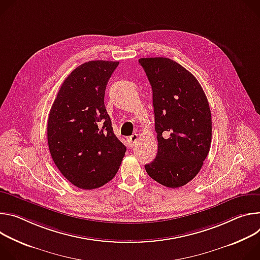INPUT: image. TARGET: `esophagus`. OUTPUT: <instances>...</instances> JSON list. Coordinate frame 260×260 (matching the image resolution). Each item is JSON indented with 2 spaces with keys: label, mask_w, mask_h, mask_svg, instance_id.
<instances>
[{
  "label": "esophagus",
  "mask_w": 260,
  "mask_h": 260,
  "mask_svg": "<svg viewBox=\"0 0 260 260\" xmlns=\"http://www.w3.org/2000/svg\"><path fill=\"white\" fill-rule=\"evenodd\" d=\"M137 139H138V134H136V133H134V134H132L131 136L128 137V142H129L130 147H134Z\"/></svg>",
  "instance_id": "obj_1"
}]
</instances>
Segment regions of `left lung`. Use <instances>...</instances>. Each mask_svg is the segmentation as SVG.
<instances>
[{"label": "left lung", "instance_id": "left-lung-1", "mask_svg": "<svg viewBox=\"0 0 260 260\" xmlns=\"http://www.w3.org/2000/svg\"><path fill=\"white\" fill-rule=\"evenodd\" d=\"M152 85L157 156L146 164L159 184L179 188L199 172L212 140V115L207 96L195 76L167 57L138 60Z\"/></svg>", "mask_w": 260, "mask_h": 260}]
</instances>
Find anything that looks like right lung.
Listing matches in <instances>:
<instances>
[{"instance_id":"1","label":"right lung","mask_w":260,"mask_h":260,"mask_svg":"<svg viewBox=\"0 0 260 260\" xmlns=\"http://www.w3.org/2000/svg\"><path fill=\"white\" fill-rule=\"evenodd\" d=\"M118 65L90 61L78 66L62 83L49 111L51 158L61 174L80 189L91 190L109 182L126 153L104 105L106 84Z\"/></svg>"}]
</instances>
